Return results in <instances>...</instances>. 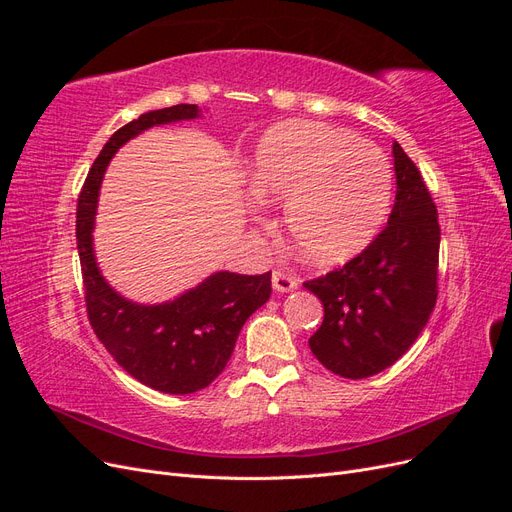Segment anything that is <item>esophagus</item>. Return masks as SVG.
I'll return each instance as SVG.
<instances>
[{
	"label": "esophagus",
	"instance_id": "1",
	"mask_svg": "<svg viewBox=\"0 0 512 512\" xmlns=\"http://www.w3.org/2000/svg\"><path fill=\"white\" fill-rule=\"evenodd\" d=\"M271 284L277 292H290L299 286V280L294 275H288L284 271H273L271 275Z\"/></svg>",
	"mask_w": 512,
	"mask_h": 512
}]
</instances>
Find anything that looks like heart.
I'll return each instance as SVG.
<instances>
[{
	"label": "heart",
	"mask_w": 512,
	"mask_h": 512,
	"mask_svg": "<svg viewBox=\"0 0 512 512\" xmlns=\"http://www.w3.org/2000/svg\"><path fill=\"white\" fill-rule=\"evenodd\" d=\"M250 185L262 203H286L294 252L318 267L361 254L393 198L391 166L378 147L314 121L277 123L262 136Z\"/></svg>",
	"instance_id": "heart-1"
}]
</instances>
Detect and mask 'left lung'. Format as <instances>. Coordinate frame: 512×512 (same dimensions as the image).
I'll list each match as a JSON object with an SVG mask.
<instances>
[{"label": "left lung", "mask_w": 512, "mask_h": 512, "mask_svg": "<svg viewBox=\"0 0 512 512\" xmlns=\"http://www.w3.org/2000/svg\"><path fill=\"white\" fill-rule=\"evenodd\" d=\"M393 160L397 192L389 224L342 269L303 284L324 307L309 348L350 380L376 376L404 356L438 299V209L399 143Z\"/></svg>", "instance_id": "8db88e82"}]
</instances>
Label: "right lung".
<instances>
[{"mask_svg":"<svg viewBox=\"0 0 512 512\" xmlns=\"http://www.w3.org/2000/svg\"><path fill=\"white\" fill-rule=\"evenodd\" d=\"M198 115L196 104H177L149 111L119 128L91 166L76 209V245L91 327L132 378L170 395L196 393L222 374L245 320L271 297V271H218L175 301L141 305L108 286L98 269L91 232L104 170L117 149L153 126Z\"/></svg>","mask_w":512,"mask_h":512,"instance_id":"right-lung-1","label":"right lung"}]
</instances>
